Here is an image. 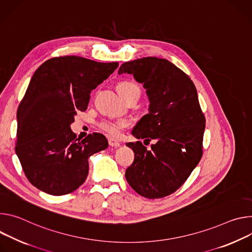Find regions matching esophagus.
<instances>
[{"label": "esophagus", "instance_id": "obj_1", "mask_svg": "<svg viewBox=\"0 0 252 252\" xmlns=\"http://www.w3.org/2000/svg\"><path fill=\"white\" fill-rule=\"evenodd\" d=\"M108 142H109V145H110L111 147L117 148V147L120 146V142L117 141V140H115V139H113V138H110L109 140H108Z\"/></svg>", "mask_w": 252, "mask_h": 252}]
</instances>
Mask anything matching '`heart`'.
Wrapping results in <instances>:
<instances>
[{"mask_svg": "<svg viewBox=\"0 0 252 252\" xmlns=\"http://www.w3.org/2000/svg\"><path fill=\"white\" fill-rule=\"evenodd\" d=\"M117 90L120 93V95L125 98L128 94L133 92H140V87H139L136 83L131 81H122L117 85ZM129 125L127 120L124 119H107L103 120L99 123V127L106 132L108 135L112 137H119L121 136L123 130L127 128Z\"/></svg>", "mask_w": 252, "mask_h": 252, "instance_id": "obj_1", "label": "heart"}]
</instances>
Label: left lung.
Listing matches in <instances>:
<instances>
[{"label": "left lung", "instance_id": "8db88e82", "mask_svg": "<svg viewBox=\"0 0 252 252\" xmlns=\"http://www.w3.org/2000/svg\"><path fill=\"white\" fill-rule=\"evenodd\" d=\"M118 73L133 74L146 89L149 113L132 134L147 142L155 141L150 150L141 141L126 144L135 154L126 180L146 198L168 196L187 180L203 154L205 116L196 88L182 70L156 57L123 63Z\"/></svg>", "mask_w": 252, "mask_h": 252}]
</instances>
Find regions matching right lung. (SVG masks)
I'll return each mask as SVG.
<instances>
[{"mask_svg": "<svg viewBox=\"0 0 252 252\" xmlns=\"http://www.w3.org/2000/svg\"><path fill=\"white\" fill-rule=\"evenodd\" d=\"M118 65L61 56L34 73L17 111L15 150L27 179L39 190L55 196L75 191L87 178L89 157L108 147L100 133L80 141L70 125Z\"/></svg>", "mask_w": 252, "mask_h": 252, "instance_id": "1", "label": "right lung"}]
</instances>
